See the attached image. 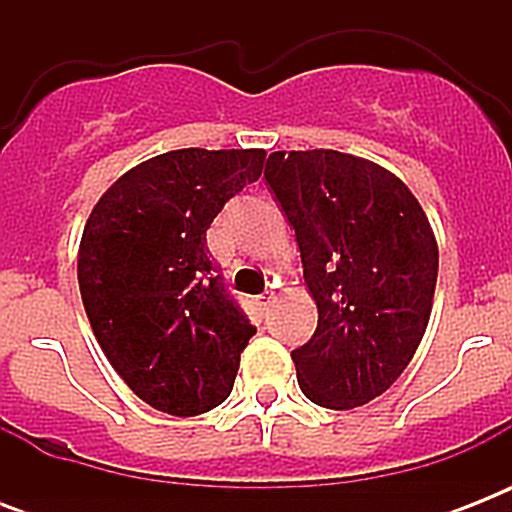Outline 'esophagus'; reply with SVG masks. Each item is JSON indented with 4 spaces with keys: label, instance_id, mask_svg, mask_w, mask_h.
<instances>
[{
    "label": "esophagus",
    "instance_id": "esophagus-1",
    "mask_svg": "<svg viewBox=\"0 0 512 512\" xmlns=\"http://www.w3.org/2000/svg\"><path fill=\"white\" fill-rule=\"evenodd\" d=\"M271 303H273L271 292H263V295L257 297V305H260V311H268V308H271Z\"/></svg>",
    "mask_w": 512,
    "mask_h": 512
}]
</instances>
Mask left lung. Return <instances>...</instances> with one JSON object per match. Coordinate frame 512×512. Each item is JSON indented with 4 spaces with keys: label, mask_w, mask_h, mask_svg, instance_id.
<instances>
[{
    "label": "left lung",
    "mask_w": 512,
    "mask_h": 512,
    "mask_svg": "<svg viewBox=\"0 0 512 512\" xmlns=\"http://www.w3.org/2000/svg\"><path fill=\"white\" fill-rule=\"evenodd\" d=\"M265 183L295 228L316 332L292 350L313 404L353 409L401 377L428 327L436 236L420 201L380 164L316 148L276 151Z\"/></svg>",
    "instance_id": "8db88e82"
}]
</instances>
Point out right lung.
Here are the masks:
<instances>
[{
    "label": "right lung",
    "instance_id": "right-lung-1",
    "mask_svg": "<svg viewBox=\"0 0 512 512\" xmlns=\"http://www.w3.org/2000/svg\"><path fill=\"white\" fill-rule=\"evenodd\" d=\"M263 148H180L124 172L79 244V292L119 377L159 412L193 417L231 396L257 329L209 260L207 228L263 175Z\"/></svg>",
    "mask_w": 512,
    "mask_h": 512
}]
</instances>
